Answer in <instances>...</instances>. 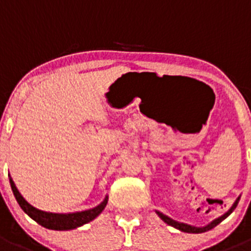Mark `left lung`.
<instances>
[{"instance_id": "left-lung-1", "label": "left lung", "mask_w": 251, "mask_h": 251, "mask_svg": "<svg viewBox=\"0 0 251 251\" xmlns=\"http://www.w3.org/2000/svg\"><path fill=\"white\" fill-rule=\"evenodd\" d=\"M239 200H240V197H238V199H236V201H235L234 205L231 206V208H230L229 211L225 212V214H224L223 216H220V217H217V219H215V220L212 221V223L208 224V225L202 226V227H196V226L188 225V224L178 223V221L174 220V219H171V217H168L167 215L162 214V212H159V211H156V214L158 215V216L161 217L162 220L165 221L166 224H168V225H171V226H174V227H176V229L181 230V231H183V232H192V234H200V232H205V231H208V230H211L212 227H215V226H216V225H219V224H220L221 221L224 220V219H226V217L229 216V215L231 214L232 211H234L235 207L238 206Z\"/></svg>"}]
</instances>
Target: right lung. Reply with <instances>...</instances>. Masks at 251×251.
<instances>
[{
  "label": "right lung",
  "mask_w": 251,
  "mask_h": 251,
  "mask_svg": "<svg viewBox=\"0 0 251 251\" xmlns=\"http://www.w3.org/2000/svg\"><path fill=\"white\" fill-rule=\"evenodd\" d=\"M10 185L11 188H12L13 195H15L17 202H19L20 207L32 220H35L37 224H40V225L46 227V229L51 230H73L79 227V226L84 225V224H88L89 221L94 220L95 217L103 211L104 207L106 206V202H108V196H105V199H104L100 205H98L94 208H90V210H85V211L80 212H73V214H54V212L43 211V210H39V208L30 205L22 197V195L20 194L16 185H15V182H13L11 177Z\"/></svg>",
  "instance_id": "add662e5"
}]
</instances>
